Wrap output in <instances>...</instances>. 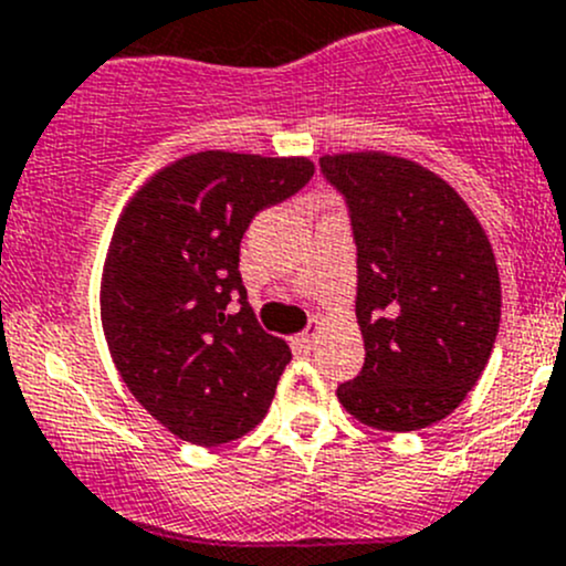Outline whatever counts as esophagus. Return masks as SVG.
I'll list each match as a JSON object with an SVG mask.
<instances>
[{
    "mask_svg": "<svg viewBox=\"0 0 566 566\" xmlns=\"http://www.w3.org/2000/svg\"><path fill=\"white\" fill-rule=\"evenodd\" d=\"M316 333H318V324H313V327H307L305 333L296 335L294 344L300 346V349H313V344H316Z\"/></svg>",
    "mask_w": 566,
    "mask_h": 566,
    "instance_id": "obj_1",
    "label": "esophagus"
}]
</instances>
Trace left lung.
Segmentation results:
<instances>
[{"instance_id": "8db88e82", "label": "left lung", "mask_w": 566, "mask_h": 566, "mask_svg": "<svg viewBox=\"0 0 566 566\" xmlns=\"http://www.w3.org/2000/svg\"><path fill=\"white\" fill-rule=\"evenodd\" d=\"M344 195L357 248L355 313L366 363L338 385L360 423L416 432L479 382L501 324V277L484 228L440 176L363 150L318 159Z\"/></svg>"}]
</instances>
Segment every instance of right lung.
Instances as JSON below:
<instances>
[{"instance_id":"obj_1","label":"right lung","mask_w":566,"mask_h":566,"mask_svg":"<svg viewBox=\"0 0 566 566\" xmlns=\"http://www.w3.org/2000/svg\"><path fill=\"white\" fill-rule=\"evenodd\" d=\"M311 176L305 156L203 150L150 176L117 220L101 277L106 344L134 399L187 443H231L275 399L291 349L250 307L239 244Z\"/></svg>"}]
</instances>
